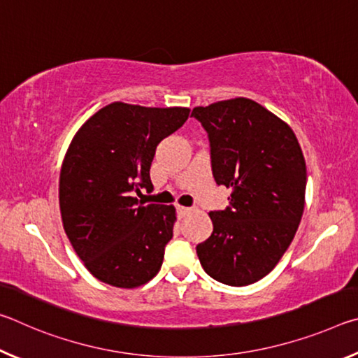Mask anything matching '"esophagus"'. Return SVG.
<instances>
[{
    "mask_svg": "<svg viewBox=\"0 0 358 358\" xmlns=\"http://www.w3.org/2000/svg\"><path fill=\"white\" fill-rule=\"evenodd\" d=\"M178 213H180L181 217L189 216L192 213V208L191 207H178Z\"/></svg>",
    "mask_w": 358,
    "mask_h": 358,
    "instance_id": "34e87169",
    "label": "esophagus"
}]
</instances>
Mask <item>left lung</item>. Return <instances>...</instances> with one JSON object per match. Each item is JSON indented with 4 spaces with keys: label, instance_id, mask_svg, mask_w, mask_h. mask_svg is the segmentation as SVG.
<instances>
[{
    "label": "left lung",
    "instance_id": "left-lung-1",
    "mask_svg": "<svg viewBox=\"0 0 358 358\" xmlns=\"http://www.w3.org/2000/svg\"><path fill=\"white\" fill-rule=\"evenodd\" d=\"M210 141L216 185L232 189L226 210L210 211L213 232L197 245L203 270L227 286L270 273L292 243L305 208L306 164L294 131L246 98L196 107Z\"/></svg>",
    "mask_w": 358,
    "mask_h": 358
}]
</instances>
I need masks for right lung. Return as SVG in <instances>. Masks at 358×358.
Listing matches in <instances>:
<instances>
[{
  "label": "right lung",
  "mask_w": 358,
  "mask_h": 358,
  "mask_svg": "<svg viewBox=\"0 0 358 358\" xmlns=\"http://www.w3.org/2000/svg\"><path fill=\"white\" fill-rule=\"evenodd\" d=\"M186 107L112 102L72 138L59 173V210L77 256L99 281L134 289L157 275L173 235V205L138 202L162 138L185 124Z\"/></svg>",
  "instance_id": "right-lung-1"
}]
</instances>
